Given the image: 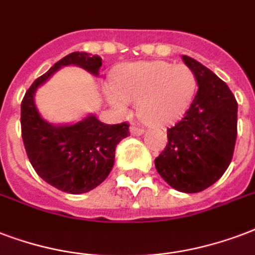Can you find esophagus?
Instances as JSON below:
<instances>
[{
	"mask_svg": "<svg viewBox=\"0 0 255 255\" xmlns=\"http://www.w3.org/2000/svg\"><path fill=\"white\" fill-rule=\"evenodd\" d=\"M129 131H131V133L133 136H139V135H141L143 132H144V128L137 127V126H131V128H129Z\"/></svg>",
	"mask_w": 255,
	"mask_h": 255,
	"instance_id": "esophagus-1",
	"label": "esophagus"
}]
</instances>
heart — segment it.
Masks as SVG:
<instances>
[{"mask_svg":"<svg viewBox=\"0 0 255 255\" xmlns=\"http://www.w3.org/2000/svg\"><path fill=\"white\" fill-rule=\"evenodd\" d=\"M106 93L111 104L124 111L136 103L137 116L151 126H166L183 116L195 93V76L184 64L162 60L126 64Z\"/></svg>","mask_w":255,"mask_h":255,"instance_id":"b5f03b06","label":"heart"}]
</instances>
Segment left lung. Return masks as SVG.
Returning <instances> with one entry per match:
<instances>
[{
  "label": "left lung",
  "instance_id": "left-lung-1",
  "mask_svg": "<svg viewBox=\"0 0 255 255\" xmlns=\"http://www.w3.org/2000/svg\"><path fill=\"white\" fill-rule=\"evenodd\" d=\"M198 83L197 95L180 122L167 129L168 143L155 167L178 191L201 192L225 174L234 153L238 104L225 81L183 56Z\"/></svg>",
  "mask_w": 255,
  "mask_h": 255
}]
</instances>
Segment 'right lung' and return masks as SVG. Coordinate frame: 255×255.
I'll return each mask as SVG.
<instances>
[{"mask_svg": "<svg viewBox=\"0 0 255 255\" xmlns=\"http://www.w3.org/2000/svg\"><path fill=\"white\" fill-rule=\"evenodd\" d=\"M79 65L93 75L102 67V58L73 52L54 64L34 80L21 102V136L29 162L38 176L68 194H83L106 180L114 167L115 148L129 135V124H106L89 116L73 126L56 127L41 119L33 95L58 68Z\"/></svg>", "mask_w": 255, "mask_h": 255, "instance_id": "add662e5", "label": "right lung"}]
</instances>
